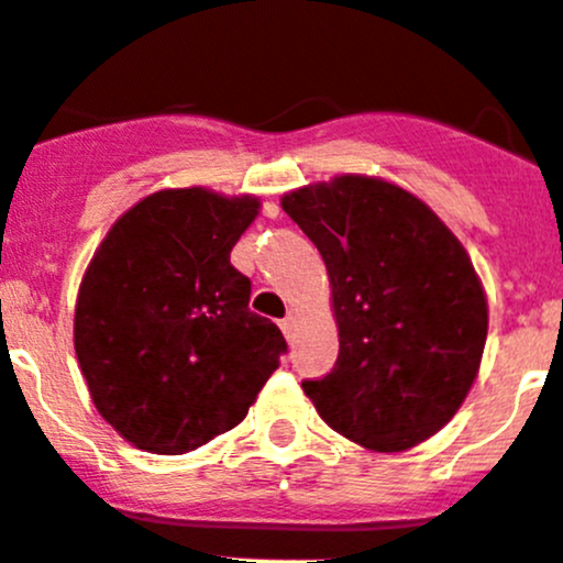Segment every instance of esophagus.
Listing matches in <instances>:
<instances>
[{"mask_svg":"<svg viewBox=\"0 0 563 563\" xmlns=\"http://www.w3.org/2000/svg\"><path fill=\"white\" fill-rule=\"evenodd\" d=\"M279 328H282L284 339H287V342H292V339H295V314L284 317V320L279 322Z\"/></svg>","mask_w":563,"mask_h":563,"instance_id":"esophagus-1","label":"esophagus"}]
</instances>
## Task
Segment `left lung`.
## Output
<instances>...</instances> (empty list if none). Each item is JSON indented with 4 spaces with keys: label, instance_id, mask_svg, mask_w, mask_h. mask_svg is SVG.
<instances>
[{
    "label": "left lung",
    "instance_id": "8db88e82",
    "mask_svg": "<svg viewBox=\"0 0 563 563\" xmlns=\"http://www.w3.org/2000/svg\"><path fill=\"white\" fill-rule=\"evenodd\" d=\"M282 208L331 279L339 358L303 380L331 430L372 452H405L452 421L476 380L487 298L463 243L394 183L339 175Z\"/></svg>",
    "mask_w": 563,
    "mask_h": 563
}]
</instances>
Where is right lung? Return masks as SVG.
<instances>
[{
    "label": "right lung",
    "mask_w": 563,
    "mask_h": 563,
    "mask_svg": "<svg viewBox=\"0 0 563 563\" xmlns=\"http://www.w3.org/2000/svg\"><path fill=\"white\" fill-rule=\"evenodd\" d=\"M260 199L169 188L122 213L79 287L74 344L98 413L136 449L186 454L246 419L287 353L230 252Z\"/></svg>",
    "instance_id": "1"
}]
</instances>
